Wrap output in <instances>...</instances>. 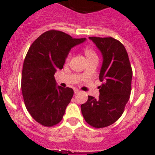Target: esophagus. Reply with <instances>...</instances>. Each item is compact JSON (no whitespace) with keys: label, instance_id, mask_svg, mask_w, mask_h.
Segmentation results:
<instances>
[{"label":"esophagus","instance_id":"esophagus-1","mask_svg":"<svg viewBox=\"0 0 155 155\" xmlns=\"http://www.w3.org/2000/svg\"><path fill=\"white\" fill-rule=\"evenodd\" d=\"M74 94H78V93L80 92V91H79L78 89H74Z\"/></svg>","mask_w":155,"mask_h":155}]
</instances>
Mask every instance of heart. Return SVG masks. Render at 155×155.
Wrapping results in <instances>:
<instances>
[{"mask_svg":"<svg viewBox=\"0 0 155 155\" xmlns=\"http://www.w3.org/2000/svg\"><path fill=\"white\" fill-rule=\"evenodd\" d=\"M84 52H85V54H86L87 58V59H89V58H94V57H97V54H96L95 51H94V50L91 48H85ZM70 58H71V53H69L68 55L67 60L70 59Z\"/></svg>","mask_w":155,"mask_h":155,"instance_id":"1","label":"heart"}]
</instances>
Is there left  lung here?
<instances>
[{"mask_svg":"<svg viewBox=\"0 0 155 155\" xmlns=\"http://www.w3.org/2000/svg\"><path fill=\"white\" fill-rule=\"evenodd\" d=\"M103 55L97 99L88 96L81 106L85 121L97 129L110 126L124 112L132 90V70L124 45L112 37H89Z\"/></svg>","mask_w":155,"mask_h":155,"instance_id":"obj_1","label":"left lung"}]
</instances>
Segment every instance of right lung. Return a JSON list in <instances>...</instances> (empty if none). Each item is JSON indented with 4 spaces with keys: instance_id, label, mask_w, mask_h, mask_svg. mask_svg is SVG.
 Instances as JSON below:
<instances>
[{
    "instance_id": "right-lung-1",
    "label": "right lung",
    "mask_w": 155,
    "mask_h": 155,
    "mask_svg": "<svg viewBox=\"0 0 155 155\" xmlns=\"http://www.w3.org/2000/svg\"><path fill=\"white\" fill-rule=\"evenodd\" d=\"M85 40L49 30L29 47L22 71V94L26 110L42 126H53L62 119L74 91L58 86L54 73L62 69L71 48Z\"/></svg>"
}]
</instances>
